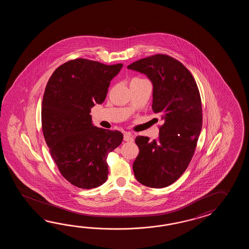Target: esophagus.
Returning a JSON list of instances; mask_svg holds the SVG:
<instances>
[{
    "label": "esophagus",
    "mask_w": 249,
    "mask_h": 249,
    "mask_svg": "<svg viewBox=\"0 0 249 249\" xmlns=\"http://www.w3.org/2000/svg\"><path fill=\"white\" fill-rule=\"evenodd\" d=\"M124 140L125 142H133V136H132L130 132H124Z\"/></svg>",
    "instance_id": "esophagus-1"
}]
</instances>
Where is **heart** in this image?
Segmentation results:
<instances>
[{"instance_id": "1", "label": "heart", "mask_w": 249, "mask_h": 249, "mask_svg": "<svg viewBox=\"0 0 249 249\" xmlns=\"http://www.w3.org/2000/svg\"><path fill=\"white\" fill-rule=\"evenodd\" d=\"M135 79H139V78H135Z\"/></svg>"}]
</instances>
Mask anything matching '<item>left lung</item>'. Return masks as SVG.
<instances>
[{"mask_svg":"<svg viewBox=\"0 0 249 249\" xmlns=\"http://www.w3.org/2000/svg\"><path fill=\"white\" fill-rule=\"evenodd\" d=\"M153 84L152 109L164 120L158 140L137 136L140 152L132 168L140 183L164 188L182 175L195 152L202 128L199 90L191 72L179 60L156 54L130 64Z\"/></svg>","mask_w":249,"mask_h":249,"instance_id":"1","label":"left lung"}]
</instances>
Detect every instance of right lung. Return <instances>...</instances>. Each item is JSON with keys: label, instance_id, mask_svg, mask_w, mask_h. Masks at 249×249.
Masks as SVG:
<instances>
[{"label": "right lung", "instance_id": "obj_1", "mask_svg": "<svg viewBox=\"0 0 249 249\" xmlns=\"http://www.w3.org/2000/svg\"><path fill=\"white\" fill-rule=\"evenodd\" d=\"M123 64L86 58L62 64L48 81L42 103V128L60 174L81 189L102 185L107 158L122 143L123 133L93 126L90 108L106 99L110 81Z\"/></svg>", "mask_w": 249, "mask_h": 249}]
</instances>
